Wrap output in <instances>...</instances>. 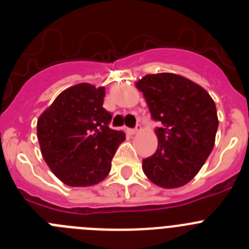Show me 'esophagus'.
<instances>
[{
    "mask_svg": "<svg viewBox=\"0 0 249 249\" xmlns=\"http://www.w3.org/2000/svg\"><path fill=\"white\" fill-rule=\"evenodd\" d=\"M140 131H141V126H140V124H138V126L136 127V128L131 129V131H129V132H131L132 135H136V133H138V132H140Z\"/></svg>",
    "mask_w": 249,
    "mask_h": 249,
    "instance_id": "34e87169",
    "label": "esophagus"
}]
</instances>
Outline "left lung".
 <instances>
[{
	"label": "left lung",
	"mask_w": 249,
	"mask_h": 249,
	"mask_svg": "<svg viewBox=\"0 0 249 249\" xmlns=\"http://www.w3.org/2000/svg\"><path fill=\"white\" fill-rule=\"evenodd\" d=\"M136 87L143 93L152 118L160 122L157 151L142 162L144 175L162 188L184 186L214 146V101L203 87L176 73L146 74Z\"/></svg>",
	"instance_id": "8db88e82"
}]
</instances>
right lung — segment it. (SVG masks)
<instances>
[{
	"mask_svg": "<svg viewBox=\"0 0 249 249\" xmlns=\"http://www.w3.org/2000/svg\"><path fill=\"white\" fill-rule=\"evenodd\" d=\"M105 87L78 83L58 94L37 121V138L47 166L59 181L89 187L103 181L122 131L109 128L112 114L103 108Z\"/></svg>",
	"mask_w": 249,
	"mask_h": 249,
	"instance_id": "1",
	"label": "right lung"
}]
</instances>
